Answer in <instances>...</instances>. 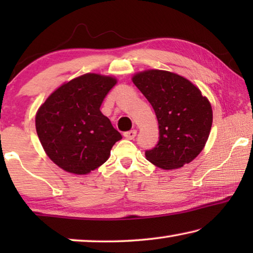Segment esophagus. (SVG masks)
Returning a JSON list of instances; mask_svg holds the SVG:
<instances>
[{
	"instance_id": "1",
	"label": "esophagus",
	"mask_w": 253,
	"mask_h": 253,
	"mask_svg": "<svg viewBox=\"0 0 253 253\" xmlns=\"http://www.w3.org/2000/svg\"><path fill=\"white\" fill-rule=\"evenodd\" d=\"M136 134H137L136 130H130V131H126V132H123V136L126 137V139H134Z\"/></svg>"
}]
</instances>
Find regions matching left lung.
<instances>
[{"label": "left lung", "mask_w": 253, "mask_h": 253, "mask_svg": "<svg viewBox=\"0 0 253 253\" xmlns=\"http://www.w3.org/2000/svg\"><path fill=\"white\" fill-rule=\"evenodd\" d=\"M153 107L159 141L145 151L146 159L162 169L181 168L205 146L212 126V107L188 79L164 70H147L132 78Z\"/></svg>", "instance_id": "obj_1"}]
</instances>
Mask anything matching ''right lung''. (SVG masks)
I'll use <instances>...</instances> for the list:
<instances>
[{
	"label": "right lung",
	"instance_id": "right-lung-1",
	"mask_svg": "<svg viewBox=\"0 0 253 253\" xmlns=\"http://www.w3.org/2000/svg\"><path fill=\"white\" fill-rule=\"evenodd\" d=\"M116 79L86 74L51 93L36 116L40 143L65 171L83 175L108 160L122 136L100 107Z\"/></svg>",
	"mask_w": 253,
	"mask_h": 253
}]
</instances>
